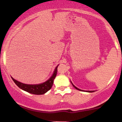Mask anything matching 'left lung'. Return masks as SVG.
<instances>
[{"label":"left lung","mask_w":122,"mask_h":122,"mask_svg":"<svg viewBox=\"0 0 122 122\" xmlns=\"http://www.w3.org/2000/svg\"><path fill=\"white\" fill-rule=\"evenodd\" d=\"M72 86H73L74 87V88H76V89H77V90H80V91H81V90L78 89V88H77V87H76V86H74L73 84H72ZM90 92V93H92V92H93V91H88V92Z\"/></svg>","instance_id":"obj_1"}]
</instances>
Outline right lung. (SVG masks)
Wrapping results in <instances>:
<instances>
[{"mask_svg":"<svg viewBox=\"0 0 122 122\" xmlns=\"http://www.w3.org/2000/svg\"><path fill=\"white\" fill-rule=\"evenodd\" d=\"M58 66L55 68L54 72L52 74V76L50 77L49 80H48L44 82V83H42V84H23V83H20V82L18 81L17 80H15L12 77V80L14 81L18 87L20 88H21L23 90L26 91V92H28L29 93H31L33 94H36V95H41V94H44L45 93L50 90L52 87V85H53L54 80L55 79V77L56 76V73H57V68Z\"/></svg>","mask_w":122,"mask_h":122,"instance_id":"1","label":"right lung"}]
</instances>
